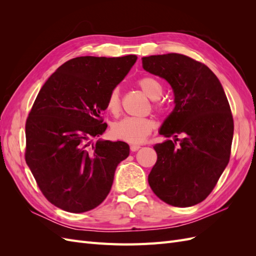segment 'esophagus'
Instances as JSON below:
<instances>
[{"instance_id": "obj_1", "label": "esophagus", "mask_w": 256, "mask_h": 256, "mask_svg": "<svg viewBox=\"0 0 256 256\" xmlns=\"http://www.w3.org/2000/svg\"><path fill=\"white\" fill-rule=\"evenodd\" d=\"M140 148H141L140 145H131L130 146V150L131 152H136V150H138Z\"/></svg>"}]
</instances>
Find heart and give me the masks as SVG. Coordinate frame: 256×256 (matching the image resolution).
<instances>
[{
    "instance_id": "b5f03b06",
    "label": "heart",
    "mask_w": 256,
    "mask_h": 256,
    "mask_svg": "<svg viewBox=\"0 0 256 256\" xmlns=\"http://www.w3.org/2000/svg\"><path fill=\"white\" fill-rule=\"evenodd\" d=\"M136 85L142 90L144 94L154 99L152 106L158 113L166 111V104L161 102L160 96L164 88L158 80L152 76H143L136 81ZM106 109L113 115H118L122 109L120 92L118 88L110 90L106 100ZM154 128V122L150 118H124L112 125L111 134L114 138L125 141L131 144L142 143L148 136Z\"/></svg>"
}]
</instances>
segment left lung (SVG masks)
I'll return each instance as SVG.
<instances>
[{
    "mask_svg": "<svg viewBox=\"0 0 256 256\" xmlns=\"http://www.w3.org/2000/svg\"><path fill=\"white\" fill-rule=\"evenodd\" d=\"M142 63L146 72L166 79L175 96V108L160 134L176 138L154 146L157 161L148 184L168 205L198 204L210 194L230 161L234 120L226 92L210 69L184 54L150 56Z\"/></svg>",
    "mask_w": 256,
    "mask_h": 256,
    "instance_id": "left-lung-1",
    "label": "left lung"
}]
</instances>
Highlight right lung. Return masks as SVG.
I'll return each instance as SVG.
<instances>
[{
  "instance_id": "right-lung-1",
  "label": "right lung",
  "mask_w": 256,
  "mask_h": 256,
  "mask_svg": "<svg viewBox=\"0 0 256 256\" xmlns=\"http://www.w3.org/2000/svg\"><path fill=\"white\" fill-rule=\"evenodd\" d=\"M136 56H80L67 60L38 92L26 122V164L51 204L85 212L111 190L129 145L90 138L104 132L106 100L129 72Z\"/></svg>"
}]
</instances>
